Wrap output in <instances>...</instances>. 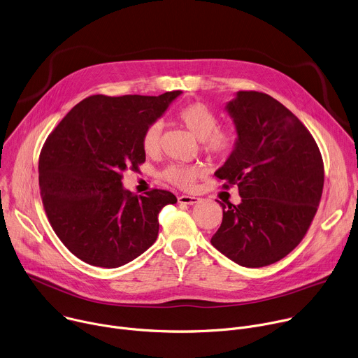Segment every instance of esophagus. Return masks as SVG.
I'll use <instances>...</instances> for the list:
<instances>
[{
	"mask_svg": "<svg viewBox=\"0 0 358 358\" xmlns=\"http://www.w3.org/2000/svg\"><path fill=\"white\" fill-rule=\"evenodd\" d=\"M198 201H199V198L194 196V195H180L178 196V202L187 203V206H192V203H196Z\"/></svg>",
	"mask_w": 358,
	"mask_h": 358,
	"instance_id": "esophagus-1",
	"label": "esophagus"
}]
</instances>
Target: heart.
<instances>
[{
	"mask_svg": "<svg viewBox=\"0 0 358 358\" xmlns=\"http://www.w3.org/2000/svg\"><path fill=\"white\" fill-rule=\"evenodd\" d=\"M177 120L201 143V150L210 159L227 160L238 144V131L232 124H218L217 115L206 105L191 103L177 113ZM163 126L152 122L145 127L141 136V148L144 155L156 156L160 150ZM203 174L199 164H170L160 177L166 182L181 189H191L195 181Z\"/></svg>",
	"mask_w": 358,
	"mask_h": 358,
	"instance_id": "1",
	"label": "heart"
}]
</instances>
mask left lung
<instances>
[{
    "label": "left lung",
    "mask_w": 358,
    "mask_h": 358,
    "mask_svg": "<svg viewBox=\"0 0 358 358\" xmlns=\"http://www.w3.org/2000/svg\"><path fill=\"white\" fill-rule=\"evenodd\" d=\"M238 144L215 171L222 188L236 185L239 206L220 202L222 224L211 243L246 268L283 259L317 213L324 166L310 131L272 96L241 90L227 105Z\"/></svg>",
    "instance_id": "1"
}]
</instances>
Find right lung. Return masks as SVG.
<instances>
[{
	"mask_svg": "<svg viewBox=\"0 0 358 358\" xmlns=\"http://www.w3.org/2000/svg\"><path fill=\"white\" fill-rule=\"evenodd\" d=\"M180 94L89 96L43 143L38 166L43 210L80 261L119 268L156 242L159 214L177 202L176 195L159 188L136 195L123 188L122 178L145 162L143 131Z\"/></svg>",
	"mask_w": 358,
	"mask_h": 358,
	"instance_id": "right-lung-1",
	"label": "right lung"
}]
</instances>
